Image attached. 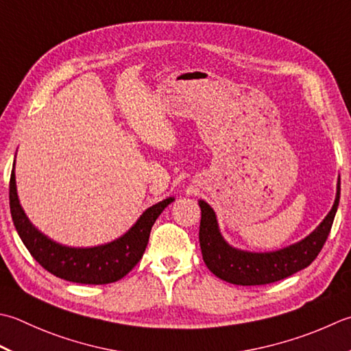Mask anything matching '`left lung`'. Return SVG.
Masks as SVG:
<instances>
[{"instance_id": "left-lung-1", "label": "left lung", "mask_w": 351, "mask_h": 351, "mask_svg": "<svg viewBox=\"0 0 351 351\" xmlns=\"http://www.w3.org/2000/svg\"><path fill=\"white\" fill-rule=\"evenodd\" d=\"M339 195L341 180L336 187L333 207L324 221L317 226V230L301 242L272 252H250L232 248L225 242L219 231L215 211L205 201H199V207H201L199 243H201L205 265L216 277L240 286L269 285L304 269L317 258L330 234L333 219L339 205Z\"/></svg>"}]
</instances>
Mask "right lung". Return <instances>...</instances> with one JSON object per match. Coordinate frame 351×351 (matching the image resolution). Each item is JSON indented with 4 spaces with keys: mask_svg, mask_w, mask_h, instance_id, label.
Instances as JSON below:
<instances>
[{
    "mask_svg": "<svg viewBox=\"0 0 351 351\" xmlns=\"http://www.w3.org/2000/svg\"><path fill=\"white\" fill-rule=\"evenodd\" d=\"M9 199L13 223L33 258L53 276L82 285L114 283L132 271L146 251L150 230L158 216L170 202L175 201L173 197H167L152 205L143 213L126 234L111 243L93 248H71L48 239L34 228L25 216L16 193L15 164L10 175Z\"/></svg>",
    "mask_w": 351,
    "mask_h": 351,
    "instance_id": "1",
    "label": "right lung"
}]
</instances>
